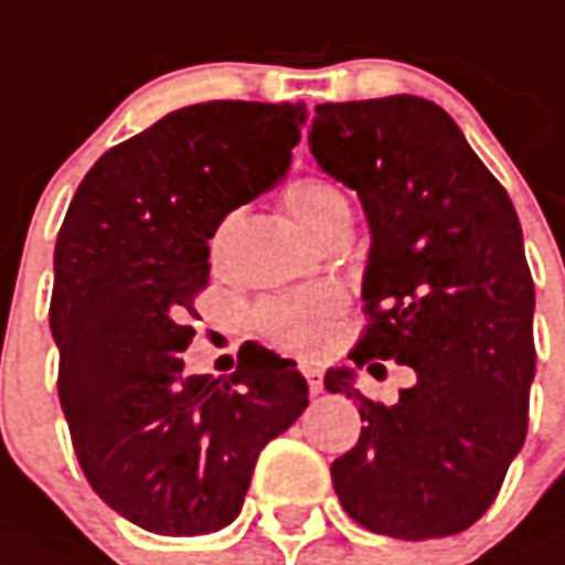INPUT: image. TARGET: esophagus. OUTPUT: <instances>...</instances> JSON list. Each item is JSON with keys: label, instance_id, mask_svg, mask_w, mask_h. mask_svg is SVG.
I'll use <instances>...</instances> for the list:
<instances>
[{"label": "esophagus", "instance_id": "esophagus-1", "mask_svg": "<svg viewBox=\"0 0 565 565\" xmlns=\"http://www.w3.org/2000/svg\"><path fill=\"white\" fill-rule=\"evenodd\" d=\"M301 373H305V379H308V391H311V394H320V391H322V370L311 367V364H301Z\"/></svg>", "mask_w": 565, "mask_h": 565}]
</instances>
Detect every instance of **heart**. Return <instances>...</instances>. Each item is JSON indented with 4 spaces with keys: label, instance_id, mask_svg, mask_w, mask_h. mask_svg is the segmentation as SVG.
<instances>
[{
    "label": "heart",
    "instance_id": "obj_1",
    "mask_svg": "<svg viewBox=\"0 0 565 565\" xmlns=\"http://www.w3.org/2000/svg\"><path fill=\"white\" fill-rule=\"evenodd\" d=\"M284 206L296 218V225L311 234L313 239L326 227L350 215L347 195L334 183L322 178H299L284 186ZM236 227V213H225L210 231L206 239V260L213 269H222L231 248V236ZM347 299L338 287H308V290L287 292L266 299L254 311V329L260 331L273 347L299 355V359H317L329 350L338 322L343 317Z\"/></svg>",
    "mask_w": 565,
    "mask_h": 565
}]
</instances>
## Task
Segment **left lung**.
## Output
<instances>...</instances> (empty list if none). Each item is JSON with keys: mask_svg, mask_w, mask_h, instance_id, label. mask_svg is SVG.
I'll use <instances>...</instances> for the list:
<instances>
[{"mask_svg": "<svg viewBox=\"0 0 565 565\" xmlns=\"http://www.w3.org/2000/svg\"><path fill=\"white\" fill-rule=\"evenodd\" d=\"M311 153L367 213L364 313L350 359L415 370L397 403H373L352 370L326 387L359 403V445L331 462L343 510L373 533L436 540L471 527L527 436L536 373L533 278L507 189L441 106L394 94L322 103ZM385 370V367H382Z\"/></svg>", "mask_w": 565, "mask_h": 565, "instance_id": "left-lung-1", "label": "left lung"}]
</instances>
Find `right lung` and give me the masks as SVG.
Returning a JSON list of instances; mask_svg holds the SVG:
<instances>
[{"label": "right lung", "mask_w": 565, "mask_h": 565, "mask_svg": "<svg viewBox=\"0 0 565 565\" xmlns=\"http://www.w3.org/2000/svg\"><path fill=\"white\" fill-rule=\"evenodd\" d=\"M301 103L213 100L106 150L55 239L58 399L92 489L162 536L236 519L254 462L305 412L308 382L264 347L227 379L183 376L206 239L290 168Z\"/></svg>", "instance_id": "obj_1"}]
</instances>
